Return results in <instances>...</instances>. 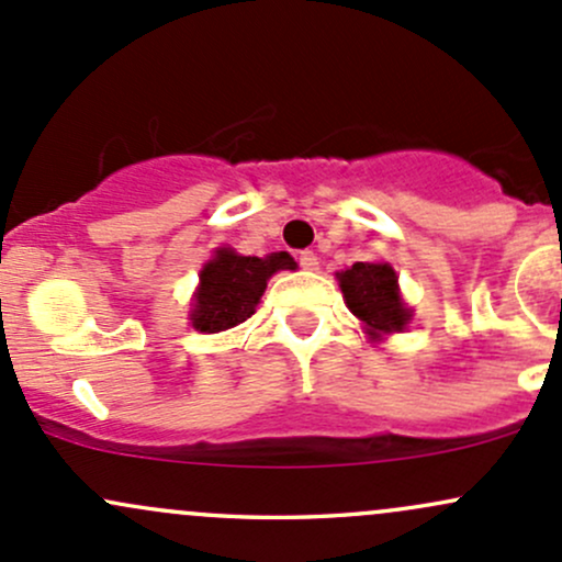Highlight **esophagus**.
Segmentation results:
<instances>
[{"instance_id":"1","label":"esophagus","mask_w":562,"mask_h":562,"mask_svg":"<svg viewBox=\"0 0 562 562\" xmlns=\"http://www.w3.org/2000/svg\"><path fill=\"white\" fill-rule=\"evenodd\" d=\"M300 268H303V270H316L318 268V257L316 255H313V251H300Z\"/></svg>"}]
</instances>
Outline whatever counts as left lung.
<instances>
[{
	"label": "left lung",
	"mask_w": 562,
	"mask_h": 562,
	"mask_svg": "<svg viewBox=\"0 0 562 562\" xmlns=\"http://www.w3.org/2000/svg\"><path fill=\"white\" fill-rule=\"evenodd\" d=\"M340 289L359 322H364L372 340L389 331H402L409 322V307L400 297V279L385 262H356L342 273Z\"/></svg>",
	"instance_id": "obj_1"
}]
</instances>
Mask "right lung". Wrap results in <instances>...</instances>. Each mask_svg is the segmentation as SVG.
<instances>
[{
	"label": "right lung",
	"mask_w": 562,
	"mask_h": 562,
	"mask_svg": "<svg viewBox=\"0 0 562 562\" xmlns=\"http://www.w3.org/2000/svg\"><path fill=\"white\" fill-rule=\"evenodd\" d=\"M294 259L286 251L259 257H240L231 249H220L216 257L201 270V286L192 305V327L209 331H225L244 324L255 313L268 279L276 270H292Z\"/></svg>",
	"instance_id": "1"
}]
</instances>
